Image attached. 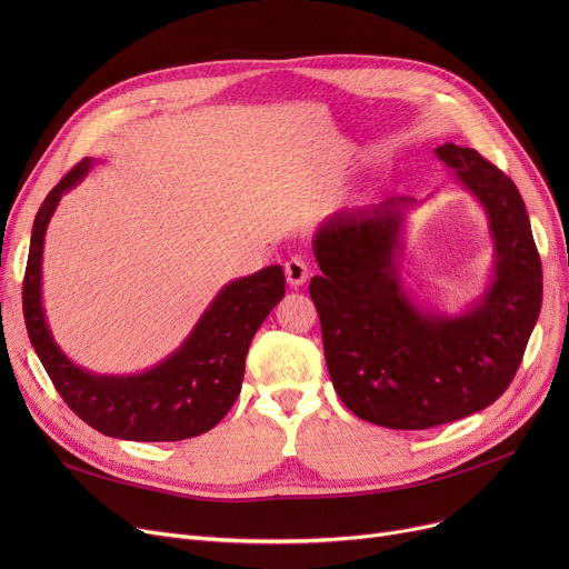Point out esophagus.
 <instances>
[{"label":"esophagus","instance_id":"esophagus-1","mask_svg":"<svg viewBox=\"0 0 569 569\" xmlns=\"http://www.w3.org/2000/svg\"><path fill=\"white\" fill-rule=\"evenodd\" d=\"M309 274H311V267H309V262L305 258L292 256L290 260H286V279H288V283L292 288L305 286Z\"/></svg>","mask_w":569,"mask_h":569}]
</instances>
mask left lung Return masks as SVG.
<instances>
[{
    "label": "left lung",
    "mask_w": 569,
    "mask_h": 569,
    "mask_svg": "<svg viewBox=\"0 0 569 569\" xmlns=\"http://www.w3.org/2000/svg\"><path fill=\"white\" fill-rule=\"evenodd\" d=\"M436 154L482 204L493 239L491 281L461 313L417 307L403 290L399 251L415 198L343 209L313 237L322 274L309 292L335 390L387 429H431L491 406L542 309V262L512 179L470 147L445 142Z\"/></svg>",
    "instance_id": "obj_1"
}]
</instances>
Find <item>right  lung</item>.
<instances>
[{
  "label": "right lung",
  "mask_w": 569,
  "mask_h": 569,
  "mask_svg": "<svg viewBox=\"0 0 569 569\" xmlns=\"http://www.w3.org/2000/svg\"><path fill=\"white\" fill-rule=\"evenodd\" d=\"M92 168L82 159L39 207L22 283V313L43 369L59 397L89 427L110 438L172 442L217 427L242 390L244 362L258 327L286 295L281 264L234 279L219 290L174 352L131 376L92 373L62 352L50 335L41 297L43 239L67 191Z\"/></svg>",
  "instance_id": "add662e5"
}]
</instances>
